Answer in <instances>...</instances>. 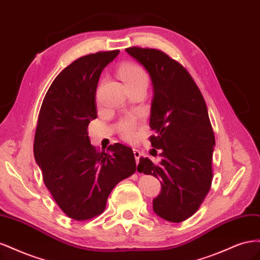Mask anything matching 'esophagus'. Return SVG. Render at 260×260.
Masks as SVG:
<instances>
[{"instance_id": "34e87169", "label": "esophagus", "mask_w": 260, "mask_h": 260, "mask_svg": "<svg viewBox=\"0 0 260 260\" xmlns=\"http://www.w3.org/2000/svg\"><path fill=\"white\" fill-rule=\"evenodd\" d=\"M133 154H135L136 160H137V164H138V162H139V159H140V157L142 156V154H141V152L139 151V149H137V148H133Z\"/></svg>"}]
</instances>
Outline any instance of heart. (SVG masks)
<instances>
[{"label": "heart", "instance_id": "b5f03b06", "mask_svg": "<svg viewBox=\"0 0 260 260\" xmlns=\"http://www.w3.org/2000/svg\"><path fill=\"white\" fill-rule=\"evenodd\" d=\"M119 75L125 85H144L147 88L148 76L145 69L138 64H127L120 67ZM137 123L132 118H125L118 125V132L122 139L133 141L137 138Z\"/></svg>", "mask_w": 260, "mask_h": 260}]
</instances>
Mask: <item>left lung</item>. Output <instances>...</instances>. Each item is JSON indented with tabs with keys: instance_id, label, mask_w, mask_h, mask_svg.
I'll use <instances>...</instances> for the list:
<instances>
[{
	"instance_id": "8db88e82",
	"label": "left lung",
	"mask_w": 260,
	"mask_h": 260,
	"mask_svg": "<svg viewBox=\"0 0 260 260\" xmlns=\"http://www.w3.org/2000/svg\"><path fill=\"white\" fill-rule=\"evenodd\" d=\"M147 70L153 82L149 137L160 162L141 157L138 170L159 179L161 191L153 200L157 215L181 222L194 215L212 181L215 135L202 93L187 70L160 50L125 49ZM156 149L155 150L154 148Z\"/></svg>"
}]
</instances>
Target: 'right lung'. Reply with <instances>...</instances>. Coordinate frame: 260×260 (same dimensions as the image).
Wrapping results in <instances>:
<instances>
[{
	"instance_id": "obj_1",
	"label": "right lung",
	"mask_w": 260,
	"mask_h": 260,
	"mask_svg": "<svg viewBox=\"0 0 260 260\" xmlns=\"http://www.w3.org/2000/svg\"><path fill=\"white\" fill-rule=\"evenodd\" d=\"M118 54L113 50L76 59L55 78L39 113L36 161L54 201L76 221L101 215L115 185L137 170L130 147L115 143L99 152L89 140L101 73Z\"/></svg>"
}]
</instances>
